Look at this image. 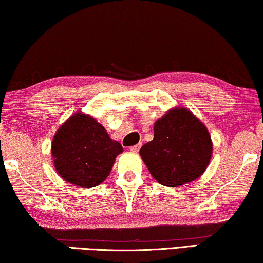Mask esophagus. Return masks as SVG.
<instances>
[{
	"instance_id": "esophagus-1",
	"label": "esophagus",
	"mask_w": 263,
	"mask_h": 263,
	"mask_svg": "<svg viewBox=\"0 0 263 263\" xmlns=\"http://www.w3.org/2000/svg\"><path fill=\"white\" fill-rule=\"evenodd\" d=\"M140 148V144H137V145H133V146H131L128 150H130L131 152H138Z\"/></svg>"
}]
</instances>
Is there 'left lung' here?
Here are the masks:
<instances>
[{"label":"left lung","instance_id":"8db88e82","mask_svg":"<svg viewBox=\"0 0 263 263\" xmlns=\"http://www.w3.org/2000/svg\"><path fill=\"white\" fill-rule=\"evenodd\" d=\"M213 143L201 120L183 107H175L155 123L154 139L140 156L162 185L176 187L197 179L209 165Z\"/></svg>","mask_w":263,"mask_h":263}]
</instances>
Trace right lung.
<instances>
[{
  "instance_id": "1",
  "label": "right lung",
  "mask_w": 263,
  "mask_h": 263,
  "mask_svg": "<svg viewBox=\"0 0 263 263\" xmlns=\"http://www.w3.org/2000/svg\"><path fill=\"white\" fill-rule=\"evenodd\" d=\"M121 145L103 125L84 113L70 116L59 127L52 143L54 166L66 182L93 187L106 179Z\"/></svg>"
}]
</instances>
